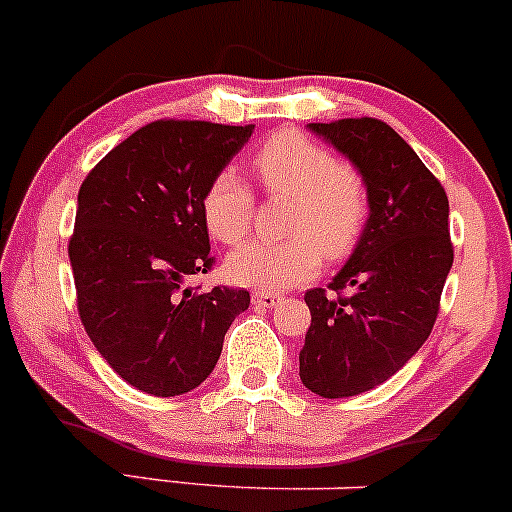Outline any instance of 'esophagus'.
I'll list each match as a JSON object with an SVG mask.
<instances>
[{
  "mask_svg": "<svg viewBox=\"0 0 512 512\" xmlns=\"http://www.w3.org/2000/svg\"><path fill=\"white\" fill-rule=\"evenodd\" d=\"M280 300H283L280 295L266 293V290H258V293L251 295V302H254V305H258V307H276Z\"/></svg>",
  "mask_w": 512,
  "mask_h": 512,
  "instance_id": "34e87169",
  "label": "esophagus"
}]
</instances>
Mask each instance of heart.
Returning <instances> with one entry per match:
<instances>
[{
    "label": "heart",
    "instance_id": "obj_1",
    "mask_svg": "<svg viewBox=\"0 0 512 512\" xmlns=\"http://www.w3.org/2000/svg\"><path fill=\"white\" fill-rule=\"evenodd\" d=\"M263 188L290 197L285 232L290 239H251L227 256L234 283L283 290L320 273L322 254L337 261L359 241L368 217L364 175L298 131H278L256 153ZM254 192L234 168H222L202 195V217L214 239L234 244L249 232Z\"/></svg>",
    "mask_w": 512,
    "mask_h": 512
}]
</instances>
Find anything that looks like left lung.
Segmentation results:
<instances>
[{"mask_svg":"<svg viewBox=\"0 0 512 512\" xmlns=\"http://www.w3.org/2000/svg\"><path fill=\"white\" fill-rule=\"evenodd\" d=\"M361 175L368 219L342 271L305 293L312 324L300 381L322 398L381 386L430 337L454 263L449 200L400 134L378 119L307 124ZM355 293L341 298V290Z\"/></svg>","mask_w":512,"mask_h":512,"instance_id":"1","label":"left lung"}]
</instances>
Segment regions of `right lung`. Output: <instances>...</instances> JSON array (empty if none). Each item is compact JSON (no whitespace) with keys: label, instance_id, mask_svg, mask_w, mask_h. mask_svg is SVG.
<instances>
[{"label":"right lung","instance_id":"1","mask_svg":"<svg viewBox=\"0 0 512 512\" xmlns=\"http://www.w3.org/2000/svg\"><path fill=\"white\" fill-rule=\"evenodd\" d=\"M249 126L153 122L114 146L78 192L73 266L82 327L129 386L173 398L217 366L246 290L185 288L210 271L202 195Z\"/></svg>","mask_w":512,"mask_h":512}]
</instances>
